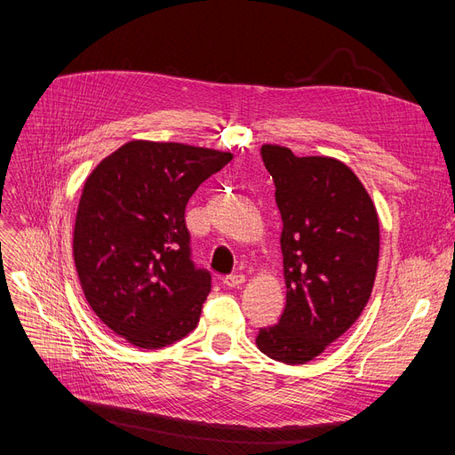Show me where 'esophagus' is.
I'll return each mask as SVG.
<instances>
[{"label": "esophagus", "mask_w": 455, "mask_h": 455, "mask_svg": "<svg viewBox=\"0 0 455 455\" xmlns=\"http://www.w3.org/2000/svg\"><path fill=\"white\" fill-rule=\"evenodd\" d=\"M243 275H228L221 280V283L225 285V288H237V285L243 283Z\"/></svg>", "instance_id": "obj_1"}]
</instances>
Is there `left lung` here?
Segmentation results:
<instances>
[{
	"label": "left lung",
	"instance_id": "obj_1",
	"mask_svg": "<svg viewBox=\"0 0 455 455\" xmlns=\"http://www.w3.org/2000/svg\"><path fill=\"white\" fill-rule=\"evenodd\" d=\"M282 218L285 307L256 347L271 360L304 365L362 315L379 258V221L362 180L331 156H295L261 146Z\"/></svg>",
	"mask_w": 455,
	"mask_h": 455
}]
</instances>
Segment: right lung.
<instances>
[{"instance_id":"obj_1","label":"right lung","mask_w":455,"mask_h":455,"mask_svg":"<svg viewBox=\"0 0 455 455\" xmlns=\"http://www.w3.org/2000/svg\"><path fill=\"white\" fill-rule=\"evenodd\" d=\"M232 153L132 140L88 175L74 228L86 302L127 343L170 347L199 323L210 273L189 259L184 210Z\"/></svg>"}]
</instances>
